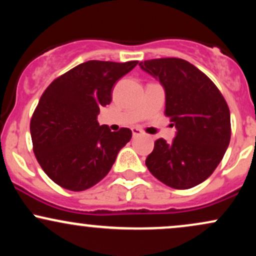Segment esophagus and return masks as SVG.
Instances as JSON below:
<instances>
[{
	"label": "esophagus",
	"instance_id": "34e87169",
	"mask_svg": "<svg viewBox=\"0 0 256 256\" xmlns=\"http://www.w3.org/2000/svg\"><path fill=\"white\" fill-rule=\"evenodd\" d=\"M131 130H132V134H134V137L140 136V134H142V130H140V128H132Z\"/></svg>",
	"mask_w": 256,
	"mask_h": 256
}]
</instances>
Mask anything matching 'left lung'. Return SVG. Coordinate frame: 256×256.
<instances>
[{"label":"left lung","instance_id":"8db88e82","mask_svg":"<svg viewBox=\"0 0 256 256\" xmlns=\"http://www.w3.org/2000/svg\"><path fill=\"white\" fill-rule=\"evenodd\" d=\"M140 67L162 85L165 114L177 128L172 143L155 142L146 165L168 186H196L218 167L230 143L228 104L213 82L183 58L146 60Z\"/></svg>","mask_w":256,"mask_h":256}]
</instances>
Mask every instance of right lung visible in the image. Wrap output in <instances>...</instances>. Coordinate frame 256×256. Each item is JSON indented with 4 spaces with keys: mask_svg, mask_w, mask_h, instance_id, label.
I'll list each match as a JSON object with an SVG mask.
<instances>
[{
    "mask_svg": "<svg viewBox=\"0 0 256 256\" xmlns=\"http://www.w3.org/2000/svg\"><path fill=\"white\" fill-rule=\"evenodd\" d=\"M137 64L86 61L44 91L30 131L37 161L54 183L83 192L110 171L132 132L125 128L112 132L98 124V116L100 108L110 104L114 84Z\"/></svg>",
    "mask_w": 256,
    "mask_h": 256,
    "instance_id": "1",
    "label": "right lung"
}]
</instances>
